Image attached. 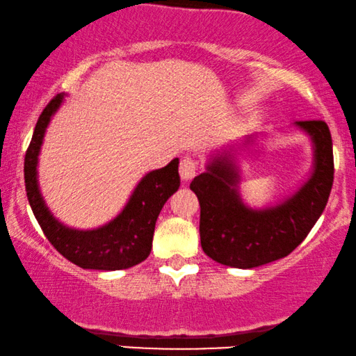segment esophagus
I'll return each mask as SVG.
<instances>
[{"label": "esophagus", "instance_id": "1", "mask_svg": "<svg viewBox=\"0 0 356 356\" xmlns=\"http://www.w3.org/2000/svg\"><path fill=\"white\" fill-rule=\"evenodd\" d=\"M197 172V163L196 160L191 157H183L181 162H179V177H181L183 181H189L196 177Z\"/></svg>", "mask_w": 356, "mask_h": 356}]
</instances>
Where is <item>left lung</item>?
<instances>
[{
	"mask_svg": "<svg viewBox=\"0 0 356 356\" xmlns=\"http://www.w3.org/2000/svg\"><path fill=\"white\" fill-rule=\"evenodd\" d=\"M313 144V168L290 196L264 207H250L241 199V168L238 149L250 150L248 138L236 152L213 154L206 172L189 188L201 206V246L218 264L252 269L289 256L318 222L334 183L332 138L324 121H296Z\"/></svg>",
	"mask_w": 356,
	"mask_h": 356,
	"instance_id": "8db88e82",
	"label": "left lung"
}]
</instances>
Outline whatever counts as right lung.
<instances>
[{"instance_id": "right-lung-1", "label": "right lung", "mask_w": 356, "mask_h": 356, "mask_svg": "<svg viewBox=\"0 0 356 356\" xmlns=\"http://www.w3.org/2000/svg\"><path fill=\"white\" fill-rule=\"evenodd\" d=\"M63 100L65 94H58L45 106L29 144L24 160V179L29 204L48 241L72 264L82 269L95 270L128 269L147 259L150 254L159 213L167 199L179 188V160L173 159L167 167L145 173L134 188L123 211L105 225L90 230L65 225L55 218L43 201L37 172L38 155L47 128Z\"/></svg>"}]
</instances>
